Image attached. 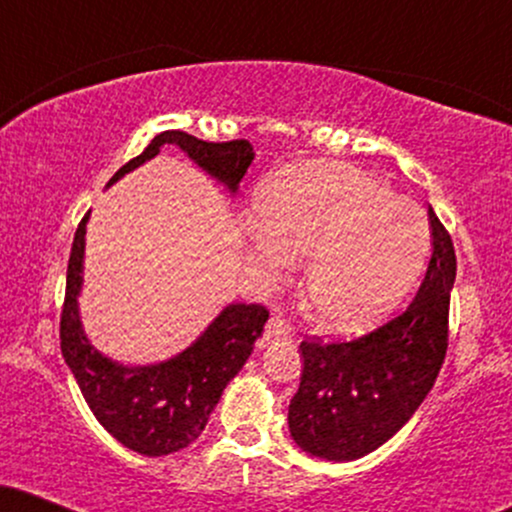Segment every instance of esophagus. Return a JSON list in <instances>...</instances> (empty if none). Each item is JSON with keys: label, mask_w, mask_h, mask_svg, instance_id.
I'll return each instance as SVG.
<instances>
[{"label": "esophagus", "mask_w": 512, "mask_h": 512, "mask_svg": "<svg viewBox=\"0 0 512 512\" xmlns=\"http://www.w3.org/2000/svg\"><path fill=\"white\" fill-rule=\"evenodd\" d=\"M264 337H267V342L289 344L293 342V327L286 320H281V317H272V320L267 322V332H264Z\"/></svg>", "instance_id": "obj_1"}]
</instances>
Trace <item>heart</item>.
Segmentation results:
<instances>
[{"instance_id": "heart-1", "label": "heart", "mask_w": 512, "mask_h": 512, "mask_svg": "<svg viewBox=\"0 0 512 512\" xmlns=\"http://www.w3.org/2000/svg\"><path fill=\"white\" fill-rule=\"evenodd\" d=\"M250 262L269 279L308 255L305 296L322 327L361 332L395 310L428 255V221L411 199L344 163L276 170L252 204Z\"/></svg>"}]
</instances>
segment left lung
Here are the masks:
<instances>
[{
    "label": "left lung",
    "mask_w": 512,
    "mask_h": 512,
    "mask_svg": "<svg viewBox=\"0 0 512 512\" xmlns=\"http://www.w3.org/2000/svg\"><path fill=\"white\" fill-rule=\"evenodd\" d=\"M433 255L414 301L349 342L303 339L301 387L289 404L298 448L322 460H358L390 440L424 402L448 351L457 260L450 233L428 207Z\"/></svg>",
    "instance_id": "1"
}]
</instances>
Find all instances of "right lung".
<instances>
[{
	"instance_id": "obj_1",
	"label": "right lung",
	"mask_w": 512,
	"mask_h": 512,
	"mask_svg": "<svg viewBox=\"0 0 512 512\" xmlns=\"http://www.w3.org/2000/svg\"><path fill=\"white\" fill-rule=\"evenodd\" d=\"M163 144H175L199 168L238 190L245 170L252 163L248 139L204 142L180 129L156 134L137 158L125 163L108 185L154 158ZM88 214L74 233L67 267V291L60 317V346L67 366L93 416L110 436L139 455L161 457L195 443L207 426L209 414L252 354L255 339L262 334L269 310L260 303H233L209 325V330L178 356L156 366H120L88 344L79 320L76 296L81 291L84 269V236Z\"/></svg>"
}]
</instances>
